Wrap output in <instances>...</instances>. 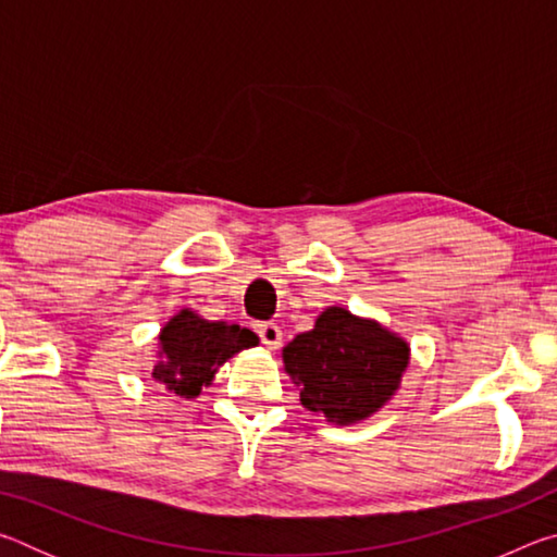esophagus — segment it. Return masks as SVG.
<instances>
[{
    "label": "esophagus",
    "instance_id": "34e87169",
    "mask_svg": "<svg viewBox=\"0 0 557 557\" xmlns=\"http://www.w3.org/2000/svg\"><path fill=\"white\" fill-rule=\"evenodd\" d=\"M258 336L268 348H277L282 344V329L277 324H258Z\"/></svg>",
    "mask_w": 557,
    "mask_h": 557
}]
</instances>
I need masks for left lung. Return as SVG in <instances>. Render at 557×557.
<instances>
[{"label":"left lung","mask_w":557,"mask_h":557,"mask_svg":"<svg viewBox=\"0 0 557 557\" xmlns=\"http://www.w3.org/2000/svg\"><path fill=\"white\" fill-rule=\"evenodd\" d=\"M282 361L307 410L351 425L379 412L400 388L410 346L373 319L329 307L312 332L282 348Z\"/></svg>","instance_id":"left-lung-1"}]
</instances>
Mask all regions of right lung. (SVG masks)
<instances>
[{
  "instance_id": "add662e5",
  "label": "right lung",
  "mask_w": 557,
  "mask_h": 557,
  "mask_svg": "<svg viewBox=\"0 0 557 557\" xmlns=\"http://www.w3.org/2000/svg\"><path fill=\"white\" fill-rule=\"evenodd\" d=\"M258 342L250 329L209 322L191 309H182L159 334V361L152 379L182 398H196L231 356L258 346Z\"/></svg>"
}]
</instances>
